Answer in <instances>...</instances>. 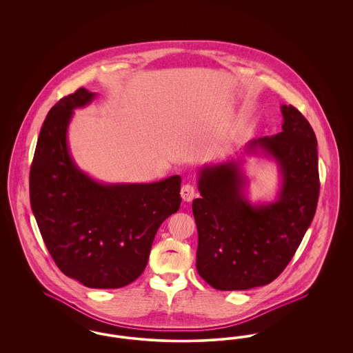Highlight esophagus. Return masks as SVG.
Segmentation results:
<instances>
[{"instance_id":"obj_1","label":"esophagus","mask_w":353,"mask_h":353,"mask_svg":"<svg viewBox=\"0 0 353 353\" xmlns=\"http://www.w3.org/2000/svg\"><path fill=\"white\" fill-rule=\"evenodd\" d=\"M194 196H196V189L193 185L185 184L181 188V197L185 202L192 201L194 199Z\"/></svg>"}]
</instances>
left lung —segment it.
Wrapping results in <instances>:
<instances>
[{
    "instance_id": "left-lung-1",
    "label": "left lung",
    "mask_w": 353,
    "mask_h": 353,
    "mask_svg": "<svg viewBox=\"0 0 353 353\" xmlns=\"http://www.w3.org/2000/svg\"><path fill=\"white\" fill-rule=\"evenodd\" d=\"M282 132L250 140L242 156L199 170L200 199L192 209L199 232L196 266L216 290L271 283L288 265L310 228L319 199L318 140L307 119L281 105ZM274 161L280 190L272 202L252 204L243 154Z\"/></svg>"
}]
</instances>
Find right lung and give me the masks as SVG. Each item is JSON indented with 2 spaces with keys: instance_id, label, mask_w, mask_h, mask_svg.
<instances>
[{
  "instance_id": "right-lung-1",
  "label": "right lung",
  "mask_w": 353,
  "mask_h": 353,
  "mask_svg": "<svg viewBox=\"0 0 353 353\" xmlns=\"http://www.w3.org/2000/svg\"><path fill=\"white\" fill-rule=\"evenodd\" d=\"M95 98L82 87L49 111L34 152L30 203L65 275L90 288H120L141 275L160 225L180 209L181 177L107 184L79 168L68 147V125L74 110Z\"/></svg>"
}]
</instances>
